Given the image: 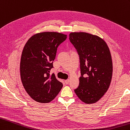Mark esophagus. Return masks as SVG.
Returning a JSON list of instances; mask_svg holds the SVG:
<instances>
[{
	"mask_svg": "<svg viewBox=\"0 0 130 130\" xmlns=\"http://www.w3.org/2000/svg\"><path fill=\"white\" fill-rule=\"evenodd\" d=\"M65 83L66 84H69V80L68 79V80H65Z\"/></svg>",
	"mask_w": 130,
	"mask_h": 130,
	"instance_id": "esophagus-1",
	"label": "esophagus"
}]
</instances>
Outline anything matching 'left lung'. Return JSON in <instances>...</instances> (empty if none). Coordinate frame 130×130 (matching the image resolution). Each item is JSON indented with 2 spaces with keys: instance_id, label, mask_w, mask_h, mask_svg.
<instances>
[{
  "instance_id": "8db88e82",
  "label": "left lung",
  "mask_w": 130,
  "mask_h": 130,
  "mask_svg": "<svg viewBox=\"0 0 130 130\" xmlns=\"http://www.w3.org/2000/svg\"><path fill=\"white\" fill-rule=\"evenodd\" d=\"M69 40L80 59L81 76L75 92L85 103H95L106 92L112 79L109 48L103 39L87 32H71Z\"/></svg>"
}]
</instances>
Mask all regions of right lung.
<instances>
[{
    "label": "right lung",
    "instance_id": "1",
    "mask_svg": "<svg viewBox=\"0 0 130 130\" xmlns=\"http://www.w3.org/2000/svg\"><path fill=\"white\" fill-rule=\"evenodd\" d=\"M67 35L56 32L38 33L26 42L20 60V76L24 89L35 101L48 103L55 98L62 84L50 75L58 47Z\"/></svg>",
    "mask_w": 130,
    "mask_h": 130
}]
</instances>
